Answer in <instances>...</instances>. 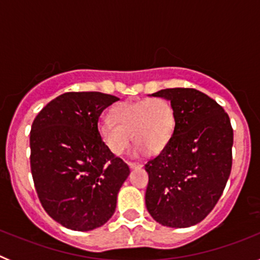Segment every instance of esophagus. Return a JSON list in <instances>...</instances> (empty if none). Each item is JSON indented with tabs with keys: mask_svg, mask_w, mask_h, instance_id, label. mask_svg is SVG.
<instances>
[{
	"mask_svg": "<svg viewBox=\"0 0 260 260\" xmlns=\"http://www.w3.org/2000/svg\"><path fill=\"white\" fill-rule=\"evenodd\" d=\"M127 165H128V168H130V169H134V168L142 167V164H138V162H132V161H128Z\"/></svg>",
	"mask_w": 260,
	"mask_h": 260,
	"instance_id": "obj_1",
	"label": "esophagus"
}]
</instances>
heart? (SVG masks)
<instances>
[{"instance_id": "b5f03b06", "label": "heart", "mask_w": 260, "mask_h": 260, "mask_svg": "<svg viewBox=\"0 0 260 260\" xmlns=\"http://www.w3.org/2000/svg\"><path fill=\"white\" fill-rule=\"evenodd\" d=\"M110 117L98 122V134L103 144L114 155H122L132 142L133 155L160 153L169 144L176 130L172 104L161 98L143 99L117 105Z\"/></svg>"}]
</instances>
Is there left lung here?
Instances as JSON below:
<instances>
[{
    "label": "left lung",
    "instance_id": "left-lung-1",
    "mask_svg": "<svg viewBox=\"0 0 260 260\" xmlns=\"http://www.w3.org/2000/svg\"><path fill=\"white\" fill-rule=\"evenodd\" d=\"M169 100L176 130L160 155L144 165L146 207L158 224L187 228L213 210L232 171L233 128L222 107L194 88L152 93Z\"/></svg>",
    "mask_w": 260,
    "mask_h": 260
}]
</instances>
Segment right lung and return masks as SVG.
Segmentation results:
<instances>
[{
  "mask_svg": "<svg viewBox=\"0 0 260 260\" xmlns=\"http://www.w3.org/2000/svg\"><path fill=\"white\" fill-rule=\"evenodd\" d=\"M117 100L102 92H66L32 122L29 162L36 192L48 215L71 231L104 225L130 173L98 134L99 117Z\"/></svg>",
  "mask_w": 260,
  "mask_h": 260,
  "instance_id": "1",
  "label": "right lung"
}]
</instances>
